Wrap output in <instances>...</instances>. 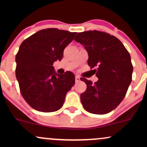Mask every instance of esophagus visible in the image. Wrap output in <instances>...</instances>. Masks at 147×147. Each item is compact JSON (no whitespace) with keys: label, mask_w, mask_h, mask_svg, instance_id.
Returning <instances> with one entry per match:
<instances>
[{"label":"esophagus","mask_w":147,"mask_h":147,"mask_svg":"<svg viewBox=\"0 0 147 147\" xmlns=\"http://www.w3.org/2000/svg\"><path fill=\"white\" fill-rule=\"evenodd\" d=\"M75 82L76 83H78V82H80V77L79 76H76L75 77Z\"/></svg>","instance_id":"obj_1"}]
</instances>
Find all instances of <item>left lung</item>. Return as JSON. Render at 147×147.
<instances>
[{
	"instance_id": "obj_1",
	"label": "left lung",
	"mask_w": 147,
	"mask_h": 147,
	"mask_svg": "<svg viewBox=\"0 0 147 147\" xmlns=\"http://www.w3.org/2000/svg\"><path fill=\"white\" fill-rule=\"evenodd\" d=\"M75 41L86 50L88 65L98 78L95 83L81 78L87 86L80 95L81 102L90 113H109L124 98L132 80L129 52L115 36L97 30L79 32Z\"/></svg>"
}]
</instances>
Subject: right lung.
Listing matches in <instances>:
<instances>
[{
  "instance_id": "add662e5",
  "label": "right lung",
  "mask_w": 147,
  "mask_h": 147,
  "mask_svg": "<svg viewBox=\"0 0 147 147\" xmlns=\"http://www.w3.org/2000/svg\"><path fill=\"white\" fill-rule=\"evenodd\" d=\"M77 32L41 30L24 40L16 55V77L24 99L35 110L50 113L63 106L75 82L71 72L59 75L52 66L63 58V50Z\"/></svg>"
}]
</instances>
